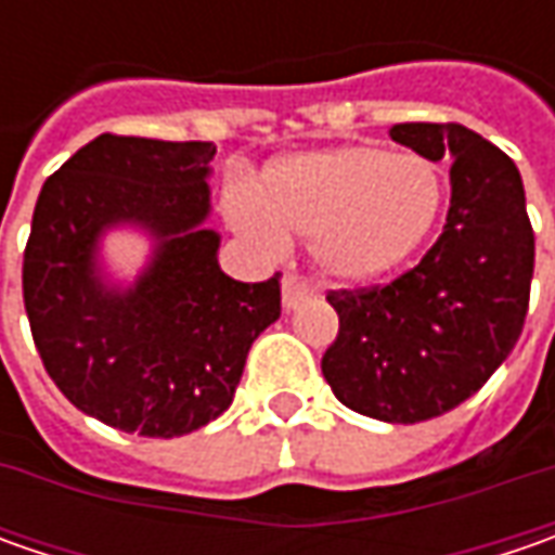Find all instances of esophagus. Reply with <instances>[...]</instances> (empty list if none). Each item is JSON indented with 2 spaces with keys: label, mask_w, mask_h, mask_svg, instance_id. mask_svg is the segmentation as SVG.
<instances>
[{
  "label": "esophagus",
  "mask_w": 555,
  "mask_h": 555,
  "mask_svg": "<svg viewBox=\"0 0 555 555\" xmlns=\"http://www.w3.org/2000/svg\"><path fill=\"white\" fill-rule=\"evenodd\" d=\"M281 289H284V309L287 311H296L299 306H306V302L314 299V289H311V284L299 281V278H293V274L284 278V287Z\"/></svg>",
  "instance_id": "34e87169"
}]
</instances>
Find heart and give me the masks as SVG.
<instances>
[{
  "label": "heart",
  "mask_w": 555,
  "mask_h": 555,
  "mask_svg": "<svg viewBox=\"0 0 555 555\" xmlns=\"http://www.w3.org/2000/svg\"><path fill=\"white\" fill-rule=\"evenodd\" d=\"M444 197V176L433 160L346 144L281 160L268 172L266 203L241 194L228 216L268 249L284 246V231L296 234L331 281L367 284L433 237Z\"/></svg>",
  "instance_id": "heart-1"
}]
</instances>
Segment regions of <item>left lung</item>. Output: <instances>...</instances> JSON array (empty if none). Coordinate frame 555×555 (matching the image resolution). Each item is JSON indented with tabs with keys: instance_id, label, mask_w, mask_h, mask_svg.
Here are the masks:
<instances>
[{
	"instance_id": "obj_1",
	"label": "left lung",
	"mask_w": 555,
	"mask_h": 555,
	"mask_svg": "<svg viewBox=\"0 0 555 555\" xmlns=\"http://www.w3.org/2000/svg\"><path fill=\"white\" fill-rule=\"evenodd\" d=\"M398 144L451 163L444 231L386 287L327 293L339 333L321 358L354 414L423 423L457 408L513 352L534 274V231L516 163L460 122H398Z\"/></svg>"
}]
</instances>
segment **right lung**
Masks as SVG:
<instances>
[{
  "label": "right lung",
  "instance_id": "right-lung-1",
  "mask_svg": "<svg viewBox=\"0 0 555 555\" xmlns=\"http://www.w3.org/2000/svg\"><path fill=\"white\" fill-rule=\"evenodd\" d=\"M212 141L98 135L33 209L24 306L54 386L82 414L147 438L188 436L234 401L249 346L281 318V274L241 284L219 268L209 219ZM155 241L129 288L100 268V237Z\"/></svg>",
  "mask_w": 555,
  "mask_h": 555
}]
</instances>
